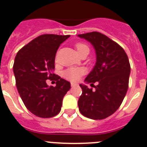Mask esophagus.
<instances>
[{
	"label": "esophagus",
	"mask_w": 147,
	"mask_h": 147,
	"mask_svg": "<svg viewBox=\"0 0 147 147\" xmlns=\"http://www.w3.org/2000/svg\"><path fill=\"white\" fill-rule=\"evenodd\" d=\"M77 83H71V87H75V86H77Z\"/></svg>",
	"instance_id": "obj_1"
}]
</instances>
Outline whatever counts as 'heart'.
<instances>
[{
  "label": "heart",
  "instance_id": "heart-1",
  "mask_svg": "<svg viewBox=\"0 0 147 147\" xmlns=\"http://www.w3.org/2000/svg\"><path fill=\"white\" fill-rule=\"evenodd\" d=\"M77 52L80 54L84 51H90L89 47L84 43L82 42H78L75 45ZM85 74V70L81 67H71L68 68L62 73V76L64 78L71 82H77L80 80L81 76H83Z\"/></svg>",
  "mask_w": 147,
  "mask_h": 147
}]
</instances>
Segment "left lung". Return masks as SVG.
Masks as SVG:
<instances>
[{
  "mask_svg": "<svg viewBox=\"0 0 147 147\" xmlns=\"http://www.w3.org/2000/svg\"><path fill=\"white\" fill-rule=\"evenodd\" d=\"M91 42L96 50V65L85 79L95 90L80 84L78 100L80 113L88 118L102 120L115 113L121 105L128 89L131 65L121 46L98 32L80 34Z\"/></svg>",
  "mask_w": 147,
  "mask_h": 147,
  "instance_id": "left-lung-1",
  "label": "left lung"
}]
</instances>
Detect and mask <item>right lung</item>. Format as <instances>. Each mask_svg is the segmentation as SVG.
Segmentation results:
<instances>
[{"instance_id":"1","label":"right lung","mask_w":147,"mask_h":147,"mask_svg":"<svg viewBox=\"0 0 147 147\" xmlns=\"http://www.w3.org/2000/svg\"><path fill=\"white\" fill-rule=\"evenodd\" d=\"M69 37L41 35L23 46L15 57L13 69L19 94L26 109L39 118L57 115L64 96L70 89L68 81L52 72L57 49ZM54 76L56 86L49 87L46 80Z\"/></svg>"}]
</instances>
